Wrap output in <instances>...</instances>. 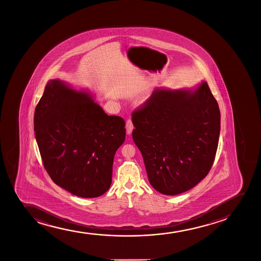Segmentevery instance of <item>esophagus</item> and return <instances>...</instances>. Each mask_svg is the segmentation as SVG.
Here are the masks:
<instances>
[{"instance_id": "obj_1", "label": "esophagus", "mask_w": 261, "mask_h": 261, "mask_svg": "<svg viewBox=\"0 0 261 261\" xmlns=\"http://www.w3.org/2000/svg\"><path fill=\"white\" fill-rule=\"evenodd\" d=\"M133 128H134V127H133V124H132V120H128V121L126 122V132H127V134H128V135L132 134Z\"/></svg>"}]
</instances>
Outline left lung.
<instances>
[{
  "instance_id": "obj_1",
  "label": "left lung",
  "mask_w": 261,
  "mask_h": 261,
  "mask_svg": "<svg viewBox=\"0 0 261 261\" xmlns=\"http://www.w3.org/2000/svg\"><path fill=\"white\" fill-rule=\"evenodd\" d=\"M132 120V138L154 189L180 194L206 177L220 132L219 105L206 82L192 89H156Z\"/></svg>"
}]
</instances>
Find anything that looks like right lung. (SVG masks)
Returning <instances> with one entry per match:
<instances>
[{"label": "right lung", "mask_w": 261, "mask_h": 261, "mask_svg": "<svg viewBox=\"0 0 261 261\" xmlns=\"http://www.w3.org/2000/svg\"><path fill=\"white\" fill-rule=\"evenodd\" d=\"M125 122L108 116L86 90L48 82L36 105L34 129L42 162L55 184L77 197L108 191L115 153L125 140Z\"/></svg>", "instance_id": "1"}]
</instances>
